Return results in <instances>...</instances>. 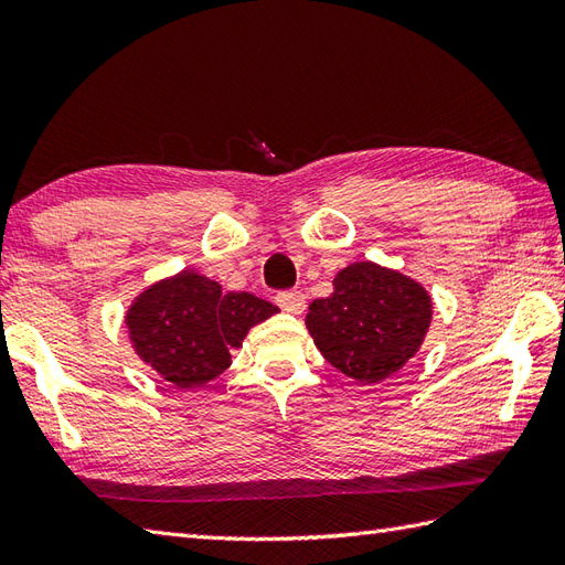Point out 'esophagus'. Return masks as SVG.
I'll list each match as a JSON object with an SVG mask.
<instances>
[{
	"instance_id": "1",
	"label": "esophagus",
	"mask_w": 565,
	"mask_h": 565,
	"mask_svg": "<svg viewBox=\"0 0 565 565\" xmlns=\"http://www.w3.org/2000/svg\"><path fill=\"white\" fill-rule=\"evenodd\" d=\"M276 303H279L281 311L286 313H303L306 296L301 291H281L276 294Z\"/></svg>"
}]
</instances>
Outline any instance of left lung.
Wrapping results in <instances>:
<instances>
[{
  "mask_svg": "<svg viewBox=\"0 0 565 565\" xmlns=\"http://www.w3.org/2000/svg\"><path fill=\"white\" fill-rule=\"evenodd\" d=\"M430 308L422 284L374 262H355L338 271L333 294L308 306L306 328L335 370L377 384L422 348Z\"/></svg>",
  "mask_w": 565,
  "mask_h": 565,
  "instance_id": "8db88e82",
  "label": "left lung"
}]
</instances>
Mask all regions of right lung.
I'll return each instance as SVG.
<instances>
[{"label": "right lung", "mask_w": 565, "mask_h": 565, "mask_svg": "<svg viewBox=\"0 0 565 565\" xmlns=\"http://www.w3.org/2000/svg\"><path fill=\"white\" fill-rule=\"evenodd\" d=\"M276 311L264 298L223 294L217 281L185 269L139 294L127 311V328L149 367L179 390H195L223 374L230 350Z\"/></svg>", "instance_id": "obj_1"}]
</instances>
